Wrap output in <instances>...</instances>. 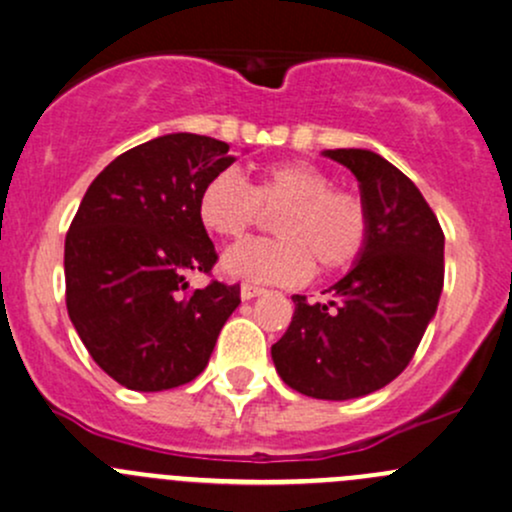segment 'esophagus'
<instances>
[{
    "label": "esophagus",
    "mask_w": 512,
    "mask_h": 512,
    "mask_svg": "<svg viewBox=\"0 0 512 512\" xmlns=\"http://www.w3.org/2000/svg\"><path fill=\"white\" fill-rule=\"evenodd\" d=\"M262 294H265V289L255 287V284H242V287H240V297H242V301L257 299V297H262Z\"/></svg>",
    "instance_id": "esophagus-1"
}]
</instances>
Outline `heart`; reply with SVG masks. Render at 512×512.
Listing matches in <instances>:
<instances>
[{"instance_id":"b5f03b06","label":"heart","mask_w":512,"mask_h":512,"mask_svg":"<svg viewBox=\"0 0 512 512\" xmlns=\"http://www.w3.org/2000/svg\"><path fill=\"white\" fill-rule=\"evenodd\" d=\"M262 208L279 213V240H250L225 252L223 272L255 284L306 282L316 270L353 265L370 233L368 208L355 193L333 188V179L309 161H274L255 184L233 169L213 174L198 193L203 228L220 240H240L260 220Z\"/></svg>"}]
</instances>
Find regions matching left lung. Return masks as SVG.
<instances>
[{
    "label": "left lung",
    "mask_w": 512,
    "mask_h": 512,
    "mask_svg": "<svg viewBox=\"0 0 512 512\" xmlns=\"http://www.w3.org/2000/svg\"><path fill=\"white\" fill-rule=\"evenodd\" d=\"M358 179L368 208L365 250L326 301L294 294L272 346L279 378L316 400H353L397 378L434 319L444 287V233L419 188L370 149H324Z\"/></svg>",
    "instance_id": "1"
}]
</instances>
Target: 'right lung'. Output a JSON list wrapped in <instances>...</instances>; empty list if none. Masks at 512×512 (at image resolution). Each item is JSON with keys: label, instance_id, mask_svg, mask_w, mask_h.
Returning a JSON list of instances; mask_svg holds the SVG:
<instances>
[{"label": "right lung", "instance_id": "obj_1", "mask_svg": "<svg viewBox=\"0 0 512 512\" xmlns=\"http://www.w3.org/2000/svg\"><path fill=\"white\" fill-rule=\"evenodd\" d=\"M228 144L174 132L120 154L90 184L66 235V306L95 363L137 392L206 370L240 287L188 289L218 260L198 193L235 157Z\"/></svg>", "mask_w": 512, "mask_h": 512}]
</instances>
